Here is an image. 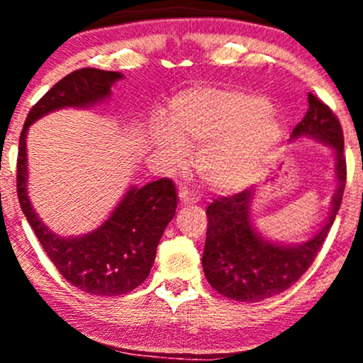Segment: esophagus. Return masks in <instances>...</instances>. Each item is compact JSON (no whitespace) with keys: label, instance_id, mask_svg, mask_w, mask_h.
I'll list each match as a JSON object with an SVG mask.
<instances>
[{"label":"esophagus","instance_id":"obj_1","mask_svg":"<svg viewBox=\"0 0 363 363\" xmlns=\"http://www.w3.org/2000/svg\"><path fill=\"white\" fill-rule=\"evenodd\" d=\"M179 199H181L182 205H193V203L199 201L198 196H196L193 191H189V189L179 191Z\"/></svg>","mask_w":363,"mask_h":363}]
</instances>
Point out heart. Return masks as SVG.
Returning <instances> with one entry per match:
<instances>
[{
    "mask_svg": "<svg viewBox=\"0 0 363 363\" xmlns=\"http://www.w3.org/2000/svg\"><path fill=\"white\" fill-rule=\"evenodd\" d=\"M281 126L257 95L193 89L174 99L170 128H157V150L172 169L184 167L187 147L199 150L196 170L218 191L244 187L257 176Z\"/></svg>",
    "mask_w": 363,
    "mask_h": 363,
    "instance_id": "b5f03b06",
    "label": "heart"
}]
</instances>
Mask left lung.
<instances>
[{
    "mask_svg": "<svg viewBox=\"0 0 363 363\" xmlns=\"http://www.w3.org/2000/svg\"><path fill=\"white\" fill-rule=\"evenodd\" d=\"M309 109L291 131V138H315L336 152L338 191L333 196L326 225L301 245H278L261 239L249 220L252 191L220 196L206 208L208 230L203 252V272L210 285L223 297L237 302H259L290 289L302 277L329 234L347 182L343 129L338 118L309 91Z\"/></svg>",
    "mask_w": 363,
    "mask_h": 363,
    "instance_id": "1",
    "label": "left lung"
}]
</instances>
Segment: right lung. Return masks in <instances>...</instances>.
Returning a JSON list of instances; mask_svg holds the SVG:
<instances>
[{
	"label": "right lung",
	"instance_id": "obj_1",
	"mask_svg": "<svg viewBox=\"0 0 363 363\" xmlns=\"http://www.w3.org/2000/svg\"><path fill=\"white\" fill-rule=\"evenodd\" d=\"M123 74L82 68L66 74L32 107L20 133L16 194L32 230L66 281L90 295L114 297L141 285L155 261L157 245L176 215L177 191L169 177L128 191L106 223L85 237L62 239L40 222L27 196V129L61 107H83L104 101Z\"/></svg>",
	"mask_w": 363,
	"mask_h": 363
}]
</instances>
